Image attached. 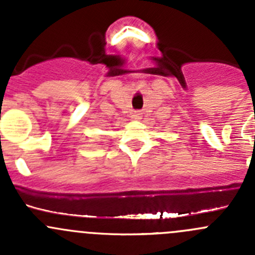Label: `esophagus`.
Returning <instances> with one entry per match:
<instances>
[{
    "mask_svg": "<svg viewBox=\"0 0 255 255\" xmlns=\"http://www.w3.org/2000/svg\"><path fill=\"white\" fill-rule=\"evenodd\" d=\"M142 117H143V113L140 112V111H134V112L132 113V118H133V120L139 121V120H142Z\"/></svg>",
    "mask_w": 255,
    "mask_h": 255,
    "instance_id": "obj_1",
    "label": "esophagus"
}]
</instances>
